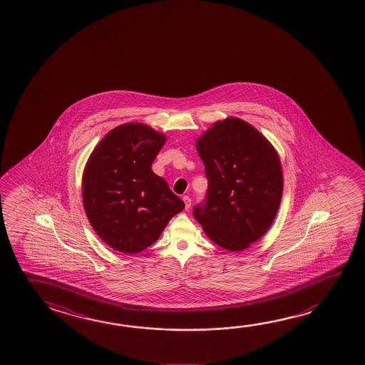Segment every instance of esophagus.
Here are the masks:
<instances>
[{"label":"esophagus","mask_w":365,"mask_h":365,"mask_svg":"<svg viewBox=\"0 0 365 365\" xmlns=\"http://www.w3.org/2000/svg\"><path fill=\"white\" fill-rule=\"evenodd\" d=\"M183 201H185V210H188L191 207V198L188 196H183Z\"/></svg>","instance_id":"esophagus-1"}]
</instances>
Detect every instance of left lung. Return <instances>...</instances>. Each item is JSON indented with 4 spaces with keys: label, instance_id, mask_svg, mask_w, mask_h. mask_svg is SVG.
Listing matches in <instances>:
<instances>
[{
    "label": "left lung",
    "instance_id": "8db88e82",
    "mask_svg": "<svg viewBox=\"0 0 365 365\" xmlns=\"http://www.w3.org/2000/svg\"><path fill=\"white\" fill-rule=\"evenodd\" d=\"M196 148L209 185L193 217L220 247L247 249L265 235L279 209L283 177L277 151L238 118L214 123Z\"/></svg>",
    "mask_w": 365,
    "mask_h": 365
}]
</instances>
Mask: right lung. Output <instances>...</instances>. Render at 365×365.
<instances>
[{"label":"right lung","mask_w":365,"mask_h":365,"mask_svg":"<svg viewBox=\"0 0 365 365\" xmlns=\"http://www.w3.org/2000/svg\"><path fill=\"white\" fill-rule=\"evenodd\" d=\"M165 135L140 123L110 130L91 154L82 182L84 210L110 247L124 254L148 249L185 202L151 165Z\"/></svg>","instance_id":"add662e5"}]
</instances>
